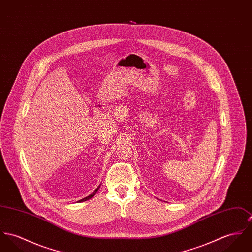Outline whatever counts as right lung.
<instances>
[{"instance_id": "add662e5", "label": "right lung", "mask_w": 252, "mask_h": 252, "mask_svg": "<svg viewBox=\"0 0 252 252\" xmlns=\"http://www.w3.org/2000/svg\"><path fill=\"white\" fill-rule=\"evenodd\" d=\"M98 188H99V186L97 187V190L94 192V193H92V194H90V195H88V196H86V197H84V198H82V199H80V200H78V201H85V200H88V199H90L92 196H94L95 194H97V190H98Z\"/></svg>"}]
</instances>
